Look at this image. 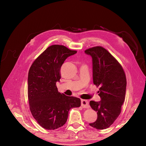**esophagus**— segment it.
<instances>
[{
    "label": "esophagus",
    "instance_id": "1",
    "mask_svg": "<svg viewBox=\"0 0 146 146\" xmlns=\"http://www.w3.org/2000/svg\"><path fill=\"white\" fill-rule=\"evenodd\" d=\"M81 106L83 107V108H89V102L87 100H84V99H82L81 101Z\"/></svg>",
    "mask_w": 146,
    "mask_h": 146
}]
</instances>
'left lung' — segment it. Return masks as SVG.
I'll return each instance as SVG.
<instances>
[{"instance_id": "left-lung-1", "label": "left lung", "mask_w": 146, "mask_h": 146, "mask_svg": "<svg viewBox=\"0 0 146 146\" xmlns=\"http://www.w3.org/2000/svg\"><path fill=\"white\" fill-rule=\"evenodd\" d=\"M92 59L93 81L100 86L98 95L101 101H90L91 108L98 114L97 119L89 125L98 129L110 127L119 116L125 100L127 80L121 64L102 47L85 51Z\"/></svg>"}]
</instances>
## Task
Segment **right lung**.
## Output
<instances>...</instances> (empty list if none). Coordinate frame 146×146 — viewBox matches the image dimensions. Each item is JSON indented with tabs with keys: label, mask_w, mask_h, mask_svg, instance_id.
<instances>
[{
	"label": "right lung",
	"mask_w": 146,
	"mask_h": 146,
	"mask_svg": "<svg viewBox=\"0 0 146 146\" xmlns=\"http://www.w3.org/2000/svg\"><path fill=\"white\" fill-rule=\"evenodd\" d=\"M76 52L63 45H51L29 68L28 97L30 111L38 123L46 129L62 127L70 110L80 106L79 98L58 92L56 86L61 78V66L67 57Z\"/></svg>",
	"instance_id": "obj_1"
}]
</instances>
